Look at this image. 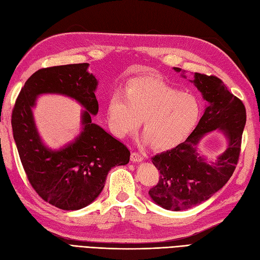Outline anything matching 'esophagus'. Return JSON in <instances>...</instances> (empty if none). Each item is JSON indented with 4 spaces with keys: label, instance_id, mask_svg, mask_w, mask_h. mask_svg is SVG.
<instances>
[{
    "label": "esophagus",
    "instance_id": "34e87169",
    "mask_svg": "<svg viewBox=\"0 0 260 260\" xmlns=\"http://www.w3.org/2000/svg\"><path fill=\"white\" fill-rule=\"evenodd\" d=\"M130 159L132 162H141L143 161V155L141 153H138V152H132Z\"/></svg>",
    "mask_w": 260,
    "mask_h": 260
}]
</instances>
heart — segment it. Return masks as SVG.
Instances as JSON below:
<instances>
[{
	"mask_svg": "<svg viewBox=\"0 0 260 260\" xmlns=\"http://www.w3.org/2000/svg\"><path fill=\"white\" fill-rule=\"evenodd\" d=\"M123 94L115 92L107 105V119L117 137L135 131L141 120L144 140L166 150L184 141L200 121L198 97L153 76L129 80Z\"/></svg>",
	"mask_w": 260,
	"mask_h": 260,
	"instance_id": "obj_1",
	"label": "heart"
}]
</instances>
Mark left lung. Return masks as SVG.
<instances>
[{
  "instance_id": "obj_1",
  "label": "left lung",
  "mask_w": 260,
  "mask_h": 260,
  "mask_svg": "<svg viewBox=\"0 0 260 260\" xmlns=\"http://www.w3.org/2000/svg\"><path fill=\"white\" fill-rule=\"evenodd\" d=\"M173 69L181 72V68ZM192 82L208 103L204 115L184 142L152 157L160 179L149 195L155 204L170 211L199 205L226 184L237 166L246 124L243 101L216 76L195 73ZM214 129L224 132L229 147L215 162H208L197 153V145L205 133Z\"/></svg>"
}]
</instances>
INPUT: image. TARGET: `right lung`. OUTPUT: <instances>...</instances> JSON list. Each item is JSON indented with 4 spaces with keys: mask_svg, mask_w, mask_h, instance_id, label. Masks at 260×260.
I'll list each match as a JSON object with an SVG mask.
<instances>
[{
    "mask_svg": "<svg viewBox=\"0 0 260 260\" xmlns=\"http://www.w3.org/2000/svg\"><path fill=\"white\" fill-rule=\"evenodd\" d=\"M88 66L82 62L37 71L25 82L12 112L13 137L30 185L44 201L65 211L92 203L109 171L130 160L129 149L92 122L99 108L94 96L98 81ZM42 93L64 94L86 109L81 135L59 150L48 149L36 129L31 108Z\"/></svg>",
    "mask_w": 260,
    "mask_h": 260,
    "instance_id": "1",
    "label": "right lung"
}]
</instances>
